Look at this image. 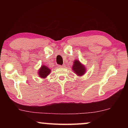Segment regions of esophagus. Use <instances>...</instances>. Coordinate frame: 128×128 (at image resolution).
<instances>
[{
	"mask_svg": "<svg viewBox=\"0 0 128 128\" xmlns=\"http://www.w3.org/2000/svg\"><path fill=\"white\" fill-rule=\"evenodd\" d=\"M59 66V68H63V67H64V65H62V66L61 65H59V66Z\"/></svg>",
	"mask_w": 128,
	"mask_h": 128,
	"instance_id": "34e87169",
	"label": "esophagus"
}]
</instances>
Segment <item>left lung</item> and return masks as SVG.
Segmentation results:
<instances>
[{
	"label": "left lung",
	"mask_w": 128,
	"mask_h": 128,
	"mask_svg": "<svg viewBox=\"0 0 128 128\" xmlns=\"http://www.w3.org/2000/svg\"><path fill=\"white\" fill-rule=\"evenodd\" d=\"M72 69L78 76H80L83 75L85 73V67L82 66L80 63L79 60H76L74 61Z\"/></svg>",
	"instance_id": "8db88e82"
}]
</instances>
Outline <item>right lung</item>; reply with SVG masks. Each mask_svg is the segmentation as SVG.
<instances>
[{"instance_id": "1", "label": "right lung", "mask_w": 128, "mask_h": 128, "mask_svg": "<svg viewBox=\"0 0 128 128\" xmlns=\"http://www.w3.org/2000/svg\"><path fill=\"white\" fill-rule=\"evenodd\" d=\"M50 72L51 70L48 67L43 66H41L40 69V70H39L38 74L40 77L44 78H46L50 73Z\"/></svg>"}]
</instances>
